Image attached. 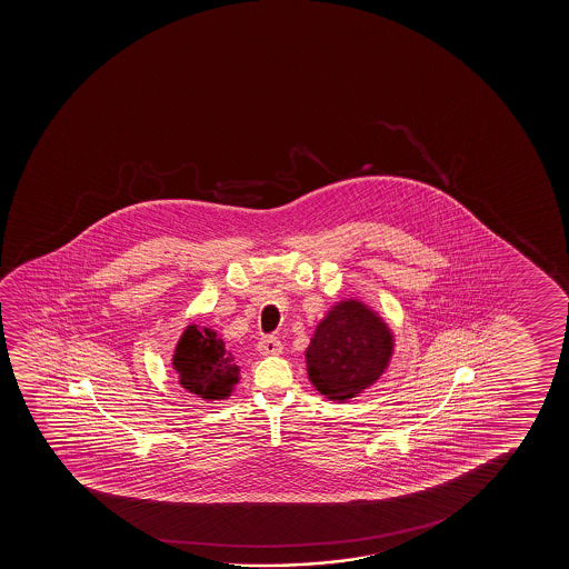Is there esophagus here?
I'll use <instances>...</instances> for the list:
<instances>
[{
	"label": "esophagus",
	"instance_id": "34e87169",
	"mask_svg": "<svg viewBox=\"0 0 569 569\" xmlns=\"http://www.w3.org/2000/svg\"><path fill=\"white\" fill-rule=\"evenodd\" d=\"M258 351H260L262 356H280V338H278V336H264V338H260V342H258Z\"/></svg>",
	"mask_w": 569,
	"mask_h": 569
}]
</instances>
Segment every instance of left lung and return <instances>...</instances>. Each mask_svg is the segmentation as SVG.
Listing matches in <instances>:
<instances>
[{
  "mask_svg": "<svg viewBox=\"0 0 569 569\" xmlns=\"http://www.w3.org/2000/svg\"><path fill=\"white\" fill-rule=\"evenodd\" d=\"M395 338L366 303H336L320 320L305 351L309 381L320 395L346 402L369 389L389 367Z\"/></svg>",
  "mask_w": 569,
  "mask_h": 569,
  "instance_id": "obj_1",
  "label": "left lung"
}]
</instances>
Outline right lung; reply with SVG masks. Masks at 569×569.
I'll use <instances>...</instances> for the list:
<instances>
[{
  "label": "right lung",
  "mask_w": 569,
  "mask_h": 569,
  "mask_svg": "<svg viewBox=\"0 0 569 569\" xmlns=\"http://www.w3.org/2000/svg\"><path fill=\"white\" fill-rule=\"evenodd\" d=\"M233 361L216 330L196 325H190L182 332L172 356L180 387L203 400L231 397L234 385L239 382V366Z\"/></svg>",
  "instance_id": "right-lung-1"
}]
</instances>
